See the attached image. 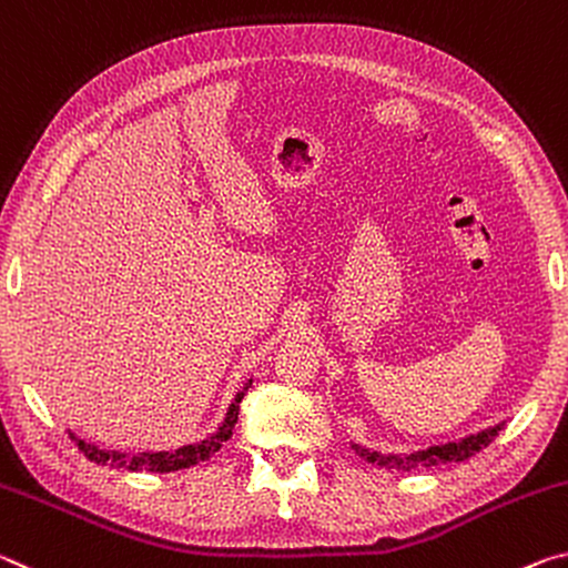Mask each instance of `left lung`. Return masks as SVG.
Instances as JSON below:
<instances>
[{
  "instance_id": "1",
  "label": "left lung",
  "mask_w": 568,
  "mask_h": 568,
  "mask_svg": "<svg viewBox=\"0 0 568 568\" xmlns=\"http://www.w3.org/2000/svg\"><path fill=\"white\" fill-rule=\"evenodd\" d=\"M504 423L496 427H488L478 435H468L458 443H445V445H433L427 450H415V453H405V455H385L369 448H362V445H352L355 453H359L367 463H375L379 468H389V470H420V468H435L443 466V463H460L468 460L473 455L480 453L483 448H488L490 443L496 440V435Z\"/></svg>"
}]
</instances>
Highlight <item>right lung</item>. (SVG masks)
<instances>
[{"mask_svg": "<svg viewBox=\"0 0 568 568\" xmlns=\"http://www.w3.org/2000/svg\"><path fill=\"white\" fill-rule=\"evenodd\" d=\"M251 385V379L246 383V387L241 389L236 395L234 403H231L226 417L219 425V430L211 435V438L193 443V445H183L179 450H161V453H138V455H128L120 450H105L98 448V445H90L78 435L70 433V438L74 440V445L85 453V458H90L98 466H115V468H125V470H148V473H171V470H181V468H191L196 466L201 460H209L213 453H216L223 443L231 438L234 433V425L239 420V403L241 397L246 395V389Z\"/></svg>", "mask_w": 568, "mask_h": 568, "instance_id": "add662e5", "label": "right lung"}]
</instances>
